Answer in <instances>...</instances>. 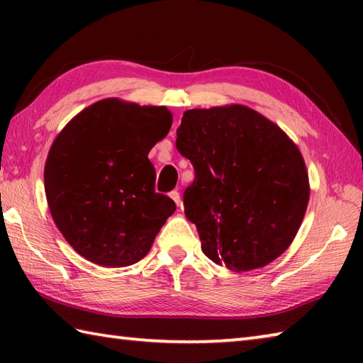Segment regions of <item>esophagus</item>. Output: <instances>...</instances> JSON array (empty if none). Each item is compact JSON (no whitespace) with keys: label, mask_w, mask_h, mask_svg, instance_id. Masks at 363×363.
<instances>
[{"label":"esophagus","mask_w":363,"mask_h":363,"mask_svg":"<svg viewBox=\"0 0 363 363\" xmlns=\"http://www.w3.org/2000/svg\"><path fill=\"white\" fill-rule=\"evenodd\" d=\"M176 126H177V125H176V121H174V128H176Z\"/></svg>","instance_id":"34e87169"}]
</instances>
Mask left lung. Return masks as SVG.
Masks as SVG:
<instances>
[{
	"mask_svg": "<svg viewBox=\"0 0 363 363\" xmlns=\"http://www.w3.org/2000/svg\"><path fill=\"white\" fill-rule=\"evenodd\" d=\"M171 125L167 107L106 99L79 112L52 143L45 164L48 206L84 259L104 267L136 264L176 211L155 190L149 160Z\"/></svg>",
	"mask_w": 363,
	"mask_h": 363,
	"instance_id": "obj_1",
	"label": "left lung"
}]
</instances>
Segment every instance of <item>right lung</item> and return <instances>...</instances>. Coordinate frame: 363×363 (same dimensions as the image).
Masks as SVG:
<instances>
[{
    "mask_svg": "<svg viewBox=\"0 0 363 363\" xmlns=\"http://www.w3.org/2000/svg\"><path fill=\"white\" fill-rule=\"evenodd\" d=\"M176 134L177 150L195 169L184 206L201 251L233 272L284 255L311 195L296 144L266 116L237 104L187 110Z\"/></svg>",
    "mask_w": 363,
    "mask_h": 363,
    "instance_id": "add662e5",
    "label": "right lung"
}]
</instances>
